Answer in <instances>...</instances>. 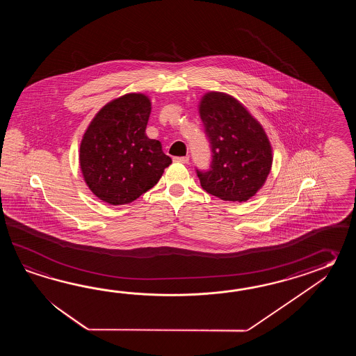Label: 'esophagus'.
I'll return each mask as SVG.
<instances>
[{
	"label": "esophagus",
	"instance_id": "1",
	"mask_svg": "<svg viewBox=\"0 0 356 356\" xmlns=\"http://www.w3.org/2000/svg\"><path fill=\"white\" fill-rule=\"evenodd\" d=\"M173 160L177 163H181V164H188L189 158L188 156H175Z\"/></svg>",
	"mask_w": 356,
	"mask_h": 356
}]
</instances>
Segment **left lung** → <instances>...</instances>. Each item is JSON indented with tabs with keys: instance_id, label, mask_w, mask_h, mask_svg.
I'll return each instance as SVG.
<instances>
[{
	"instance_id": "8db88e82",
	"label": "left lung",
	"mask_w": 356,
	"mask_h": 356,
	"mask_svg": "<svg viewBox=\"0 0 356 356\" xmlns=\"http://www.w3.org/2000/svg\"><path fill=\"white\" fill-rule=\"evenodd\" d=\"M198 108L212 152L210 169L196 170L202 188L224 201H248L262 188L273 165L265 129L225 92H206Z\"/></svg>"
}]
</instances>
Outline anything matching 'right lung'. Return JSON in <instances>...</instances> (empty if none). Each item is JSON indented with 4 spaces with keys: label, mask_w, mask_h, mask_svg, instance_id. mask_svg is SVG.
<instances>
[{
    "label": "right lung",
    "mask_w": 356,
    "mask_h": 356,
    "mask_svg": "<svg viewBox=\"0 0 356 356\" xmlns=\"http://www.w3.org/2000/svg\"><path fill=\"white\" fill-rule=\"evenodd\" d=\"M152 102L141 92L114 99L99 111L80 144V169L91 192L126 204L152 188L172 164L158 140L146 136Z\"/></svg>",
    "instance_id": "add662e5"
}]
</instances>
